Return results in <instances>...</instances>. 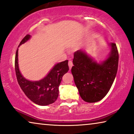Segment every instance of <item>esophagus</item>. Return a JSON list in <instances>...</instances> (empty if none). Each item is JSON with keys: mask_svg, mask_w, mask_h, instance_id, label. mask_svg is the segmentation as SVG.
<instances>
[{"mask_svg": "<svg viewBox=\"0 0 134 134\" xmlns=\"http://www.w3.org/2000/svg\"><path fill=\"white\" fill-rule=\"evenodd\" d=\"M68 65H69V69H71V68H72V66H73L72 62V61H71V60H69V62H68Z\"/></svg>", "mask_w": 134, "mask_h": 134, "instance_id": "34e87169", "label": "esophagus"}]
</instances>
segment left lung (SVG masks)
Masks as SVG:
<instances>
[{
  "mask_svg": "<svg viewBox=\"0 0 134 134\" xmlns=\"http://www.w3.org/2000/svg\"><path fill=\"white\" fill-rule=\"evenodd\" d=\"M110 47L108 57L98 63L85 51L74 52L71 72L80 96L84 101L96 102L106 96L112 85L118 70L119 55L116 44Z\"/></svg>",
  "mask_w": 134,
  "mask_h": 134,
  "instance_id": "left-lung-1",
  "label": "left lung"
}]
</instances>
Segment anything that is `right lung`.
Segmentation results:
<instances>
[{"label": "right lung", "instance_id": "1", "mask_svg": "<svg viewBox=\"0 0 134 134\" xmlns=\"http://www.w3.org/2000/svg\"><path fill=\"white\" fill-rule=\"evenodd\" d=\"M27 35L22 40L19 46L30 40ZM69 70L68 60L55 65L47 76L38 81H30L24 77L18 65V49L15 56V71L18 83L27 98L39 105H47L54 103L57 99L62 77Z\"/></svg>", "mask_w": 134, "mask_h": 134}]
</instances>
